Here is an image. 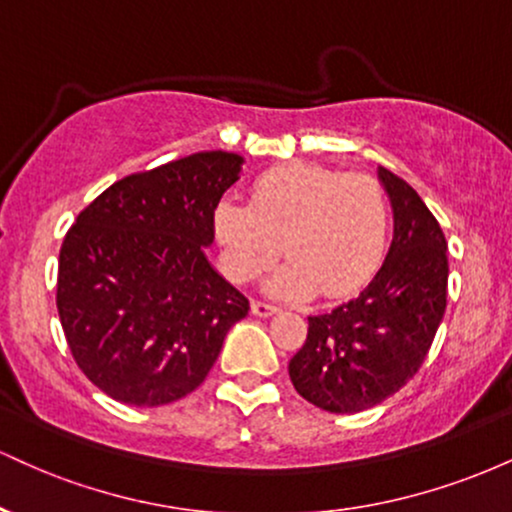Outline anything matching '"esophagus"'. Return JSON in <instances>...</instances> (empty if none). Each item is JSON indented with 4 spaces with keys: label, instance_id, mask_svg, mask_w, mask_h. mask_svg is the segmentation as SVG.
<instances>
[{
    "label": "esophagus",
    "instance_id": "esophagus-1",
    "mask_svg": "<svg viewBox=\"0 0 512 512\" xmlns=\"http://www.w3.org/2000/svg\"><path fill=\"white\" fill-rule=\"evenodd\" d=\"M250 310H252V315H257V317H269V315L279 313V308H276V305L264 303V301H252Z\"/></svg>",
    "mask_w": 512,
    "mask_h": 512
}]
</instances>
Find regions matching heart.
I'll list each match as a JSON object with an SVG mask.
<instances>
[{"instance_id": "1", "label": "heart", "mask_w": 512, "mask_h": 512, "mask_svg": "<svg viewBox=\"0 0 512 512\" xmlns=\"http://www.w3.org/2000/svg\"><path fill=\"white\" fill-rule=\"evenodd\" d=\"M211 226L233 281L272 269L284 245L291 262L269 281V293L344 298L383 264L390 207L373 175L286 163L252 182L248 204L221 199Z\"/></svg>"}]
</instances>
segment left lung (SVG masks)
<instances>
[{
	"label": "left lung",
	"mask_w": 512,
	"mask_h": 512,
	"mask_svg": "<svg viewBox=\"0 0 512 512\" xmlns=\"http://www.w3.org/2000/svg\"><path fill=\"white\" fill-rule=\"evenodd\" d=\"M395 236L373 281L325 315L291 358L296 392L332 414L385 402L419 373L448 305V243L424 199L380 166Z\"/></svg>",
	"instance_id": "obj_1"
}]
</instances>
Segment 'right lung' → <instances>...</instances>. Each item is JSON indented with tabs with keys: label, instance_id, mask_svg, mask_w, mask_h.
<instances>
[{
	"label": "right lung",
	"instance_id": "obj_1",
	"mask_svg": "<svg viewBox=\"0 0 512 512\" xmlns=\"http://www.w3.org/2000/svg\"><path fill=\"white\" fill-rule=\"evenodd\" d=\"M243 156L199 154L127 175L64 236L57 313L76 366L132 407H161L204 383L250 303L211 267V211Z\"/></svg>",
	"mask_w": 512,
	"mask_h": 512
}]
</instances>
